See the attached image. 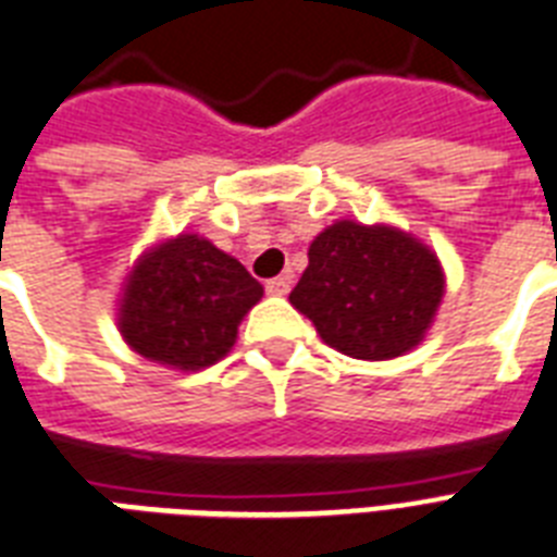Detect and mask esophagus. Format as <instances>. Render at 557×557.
<instances>
[{
    "label": "esophagus",
    "mask_w": 557,
    "mask_h": 557,
    "mask_svg": "<svg viewBox=\"0 0 557 557\" xmlns=\"http://www.w3.org/2000/svg\"><path fill=\"white\" fill-rule=\"evenodd\" d=\"M265 292L274 294V297H286V294L292 292V277H288V274H280V277L269 280V283H265Z\"/></svg>",
    "instance_id": "34e87169"
}]
</instances>
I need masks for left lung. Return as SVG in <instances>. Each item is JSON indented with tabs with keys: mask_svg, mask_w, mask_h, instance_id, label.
Wrapping results in <instances>:
<instances>
[{
	"mask_svg": "<svg viewBox=\"0 0 557 557\" xmlns=\"http://www.w3.org/2000/svg\"><path fill=\"white\" fill-rule=\"evenodd\" d=\"M443 294L446 274L423 239L388 223L337 220L311 239L288 302L341 355L392 360L420 346Z\"/></svg>",
	"mask_w": 557,
	"mask_h": 557,
	"instance_id": "obj_1",
	"label": "left lung"
}]
</instances>
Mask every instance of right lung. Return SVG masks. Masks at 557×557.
Instances as JSON below:
<instances>
[{"instance_id":"obj_1","label":"right lung","mask_w":557,"mask_h":557,"mask_svg":"<svg viewBox=\"0 0 557 557\" xmlns=\"http://www.w3.org/2000/svg\"><path fill=\"white\" fill-rule=\"evenodd\" d=\"M263 297L246 265L200 234L153 243L122 283L116 329L151 363L200 372L237 343V325Z\"/></svg>"}]
</instances>
